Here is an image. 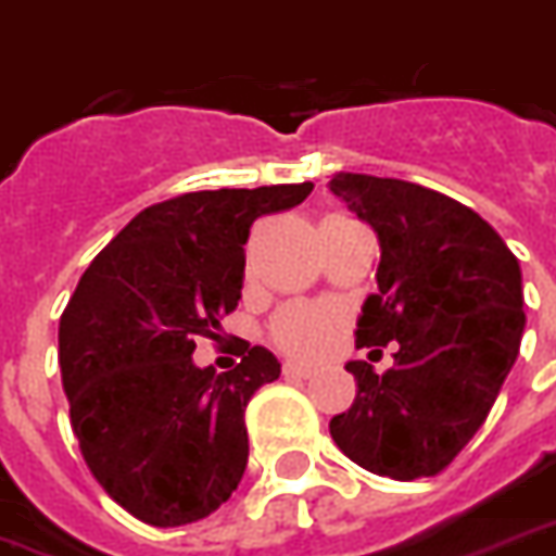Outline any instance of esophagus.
<instances>
[{"instance_id":"esophagus-1","label":"esophagus","mask_w":556,"mask_h":556,"mask_svg":"<svg viewBox=\"0 0 556 556\" xmlns=\"http://www.w3.org/2000/svg\"><path fill=\"white\" fill-rule=\"evenodd\" d=\"M282 374L291 377V380H309L312 374H315V368H312V365H303V362H286V365H282Z\"/></svg>"}]
</instances>
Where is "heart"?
Returning a JSON list of instances; mask_svg holds the SVG:
<instances>
[{"mask_svg":"<svg viewBox=\"0 0 556 556\" xmlns=\"http://www.w3.org/2000/svg\"><path fill=\"white\" fill-rule=\"evenodd\" d=\"M332 327H336V320L330 312L318 309V306H289L277 315L270 336L277 341V348L291 356L312 359L330 348Z\"/></svg>","mask_w":556,"mask_h":556,"instance_id":"heart-1","label":"heart"}]
</instances>
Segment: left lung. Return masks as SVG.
<instances>
[{
	"label": "left lung",
	"instance_id": "8db88e82",
	"mask_svg": "<svg viewBox=\"0 0 556 556\" xmlns=\"http://www.w3.org/2000/svg\"><path fill=\"white\" fill-rule=\"evenodd\" d=\"M330 191L380 241L356 344L397 341L386 374L344 365L359 392L330 421L332 442L371 475L433 477L486 421L519 356V258L477 212L425 185L332 174Z\"/></svg>",
	"mask_w": 556,
	"mask_h": 556
}]
</instances>
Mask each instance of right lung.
I'll list each match as a JSON object with an SVG mask.
<instances>
[{"label": "right lung", "instance_id": "obj_1", "mask_svg": "<svg viewBox=\"0 0 556 556\" xmlns=\"http://www.w3.org/2000/svg\"><path fill=\"white\" fill-rule=\"evenodd\" d=\"M312 182L191 191L123 226L61 315L70 425L90 475L152 528L205 519L247 468L244 409L279 377L267 348L232 371L191 359L244 289V244L262 215L300 205Z\"/></svg>", "mask_w": 556, "mask_h": 556}]
</instances>
